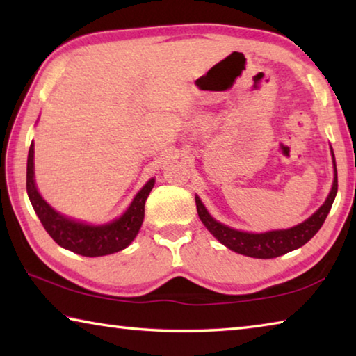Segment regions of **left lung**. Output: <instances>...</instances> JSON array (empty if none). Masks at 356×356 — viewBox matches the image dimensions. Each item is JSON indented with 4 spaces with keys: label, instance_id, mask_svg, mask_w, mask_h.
<instances>
[{
    "label": "left lung",
    "instance_id": "8db88e82",
    "mask_svg": "<svg viewBox=\"0 0 356 356\" xmlns=\"http://www.w3.org/2000/svg\"><path fill=\"white\" fill-rule=\"evenodd\" d=\"M333 154V150H331ZM334 161V155H333ZM337 193V171H336V161H334V180L331 191L323 202V206L317 210V212L309 216L308 220L301 222L298 226H293L291 229H282V231H270L264 234H250L231 229L225 225H221L212 216L209 215L206 207L202 206L200 197L196 196V209L197 215H200L201 221L204 222L210 232L213 234L220 242L227 246L229 250L238 252V254L257 257V259H273L286 254L289 251H293L303 246L306 242L316 236L318 229L322 227L325 218L330 212L331 206Z\"/></svg>",
    "mask_w": 356,
    "mask_h": 356
}]
</instances>
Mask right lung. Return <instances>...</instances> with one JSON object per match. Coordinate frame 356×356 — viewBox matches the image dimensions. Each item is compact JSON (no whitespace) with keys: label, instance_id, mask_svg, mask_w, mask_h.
Returning a JSON list of instances; mask_svg holds the SVG:
<instances>
[{"label":"right lung","instance_id":"add662e5","mask_svg":"<svg viewBox=\"0 0 356 356\" xmlns=\"http://www.w3.org/2000/svg\"><path fill=\"white\" fill-rule=\"evenodd\" d=\"M154 184L155 180L150 179L143 186L135 196L134 202L130 204L127 212L120 218L102 226L84 225V222L65 218L42 200L34 184V144L31 143V146H29L26 165V191L29 201H31L34 212L38 213L42 226L50 234V237L59 246L76 252V254L99 257L127 248L134 242L143 225L144 204H146L150 190L154 188Z\"/></svg>","mask_w":356,"mask_h":356}]
</instances>
